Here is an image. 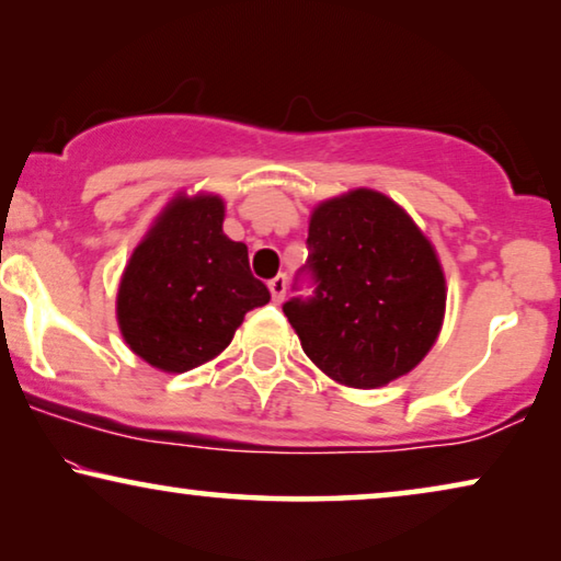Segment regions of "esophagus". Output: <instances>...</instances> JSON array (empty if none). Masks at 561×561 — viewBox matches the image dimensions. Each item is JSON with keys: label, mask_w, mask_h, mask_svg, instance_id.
<instances>
[{"label": "esophagus", "mask_w": 561, "mask_h": 561, "mask_svg": "<svg viewBox=\"0 0 561 561\" xmlns=\"http://www.w3.org/2000/svg\"><path fill=\"white\" fill-rule=\"evenodd\" d=\"M267 288H271L273 301L280 304L283 296H286V275H275V278L267 283Z\"/></svg>", "instance_id": "esophagus-1"}]
</instances>
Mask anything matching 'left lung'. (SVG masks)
<instances>
[{
    "instance_id": "8db88e82",
    "label": "left lung",
    "mask_w": 561,
    "mask_h": 561,
    "mask_svg": "<svg viewBox=\"0 0 561 561\" xmlns=\"http://www.w3.org/2000/svg\"><path fill=\"white\" fill-rule=\"evenodd\" d=\"M309 301L283 306L306 357L347 388H382L434 347L447 280L434 244L393 198L352 188L313 206Z\"/></svg>"
}]
</instances>
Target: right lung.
<instances>
[{"label":"right lung","mask_w":561,"mask_h":561,"mask_svg":"<svg viewBox=\"0 0 561 561\" xmlns=\"http://www.w3.org/2000/svg\"><path fill=\"white\" fill-rule=\"evenodd\" d=\"M225 198L175 194L129 255L117 288L122 340L163 373L209 363L244 313L271 301L250 273L248 244L225 234Z\"/></svg>","instance_id":"right-lung-1"}]
</instances>
